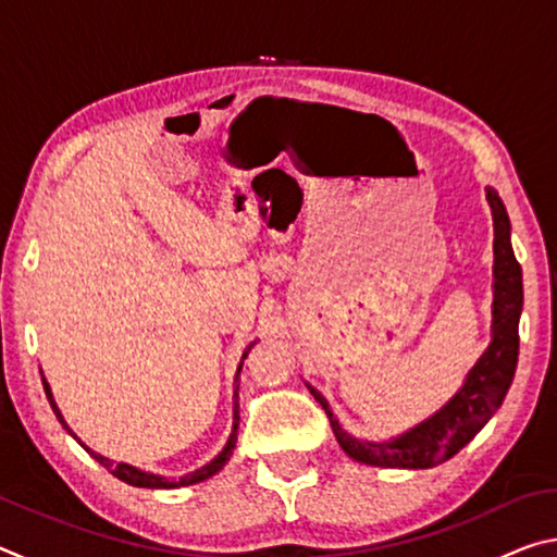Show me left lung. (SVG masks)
<instances>
[{"instance_id": "1", "label": "left lung", "mask_w": 557, "mask_h": 557, "mask_svg": "<svg viewBox=\"0 0 557 557\" xmlns=\"http://www.w3.org/2000/svg\"><path fill=\"white\" fill-rule=\"evenodd\" d=\"M486 201L494 215V324L492 344L482 358L469 371L467 381L455 393L445 408H440L412 430L403 432L391 442L356 440L342 430L329 403L317 393L314 398L322 405L336 442L348 457L373 467L395 469H430L437 467L467 445L482 430L494 412L502 408L508 388H511L518 363V319L523 309V280L521 265L511 248V221L506 206L494 188H486Z\"/></svg>"}]
</instances>
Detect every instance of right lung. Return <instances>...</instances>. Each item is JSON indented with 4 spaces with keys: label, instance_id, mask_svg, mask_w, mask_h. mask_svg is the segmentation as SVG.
<instances>
[{
    "label": "right lung",
    "instance_id": "obj_1",
    "mask_svg": "<svg viewBox=\"0 0 557 557\" xmlns=\"http://www.w3.org/2000/svg\"><path fill=\"white\" fill-rule=\"evenodd\" d=\"M252 346V344H250ZM250 346H248V351H250ZM248 351L243 354V358L248 356ZM238 373H240V369H238ZM44 381V391H46V398H49V403H51V408H53V412H55V418H59V422L61 425L71 432V428L65 425V420H63V414H61V410H59V405H55V400H53V395H51V388H49V383H46V379H41ZM233 398H235V403H233V430H231V437H228V442H225V447H223V451L215 459H211L209 465L206 467H201V469H196V471H191V474H186V476H182L178 479V482H169L166 476H159V474H152V471H143V469H137V467H129V465H115V461L112 459H108V457H102V455H98V451H92L90 447H86L83 445V442L73 435L75 440L81 442L83 447H86L92 457H96L102 467H106L112 476H117L120 482H125V484H132V486H143V488H176V486H191V484H199V482H203V479H209V476H213L215 471H221L223 467H225V461L231 459V455H233V449H235V442H238V422H240V412H238V388H235V393H233Z\"/></svg>",
    "mask_w": 557,
    "mask_h": 557
}]
</instances>
